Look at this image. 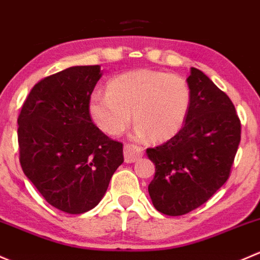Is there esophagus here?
I'll return each mask as SVG.
<instances>
[{"label": "esophagus", "instance_id": "obj_1", "mask_svg": "<svg viewBox=\"0 0 260 260\" xmlns=\"http://www.w3.org/2000/svg\"><path fill=\"white\" fill-rule=\"evenodd\" d=\"M141 148L135 144H125L124 145V159L125 162H135L140 159Z\"/></svg>", "mask_w": 260, "mask_h": 260}]
</instances>
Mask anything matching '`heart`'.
Wrapping results in <instances>:
<instances>
[{
    "label": "heart",
    "instance_id": "obj_1",
    "mask_svg": "<svg viewBox=\"0 0 260 260\" xmlns=\"http://www.w3.org/2000/svg\"><path fill=\"white\" fill-rule=\"evenodd\" d=\"M191 89L180 75L155 70H135L114 77L108 92L96 91L89 101L92 121L104 133L119 136L129 126L131 114L136 135L155 141L173 138L185 124Z\"/></svg>",
    "mask_w": 260,
    "mask_h": 260
}]
</instances>
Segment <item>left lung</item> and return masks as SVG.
I'll list each match as a JSON object with an SVG mask.
<instances>
[{
  "label": "left lung",
  "mask_w": 260,
  "mask_h": 260,
  "mask_svg": "<svg viewBox=\"0 0 260 260\" xmlns=\"http://www.w3.org/2000/svg\"><path fill=\"white\" fill-rule=\"evenodd\" d=\"M191 106L184 126L167 143L146 150L155 164L149 194L165 215L188 214L210 199L232 171L242 125L232 100L198 69L186 79Z\"/></svg>",
  "instance_id": "1"
}]
</instances>
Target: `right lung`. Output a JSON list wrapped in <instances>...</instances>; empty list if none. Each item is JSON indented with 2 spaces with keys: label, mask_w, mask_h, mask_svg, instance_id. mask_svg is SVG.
<instances>
[{
  "label": "right lung",
  "mask_w": 260,
  "mask_h": 260,
  "mask_svg": "<svg viewBox=\"0 0 260 260\" xmlns=\"http://www.w3.org/2000/svg\"><path fill=\"white\" fill-rule=\"evenodd\" d=\"M100 66H74L40 80L18 115L20 162L49 204L82 214L100 203L124 161L122 144L92 122L89 101Z\"/></svg>",
  "instance_id": "right-lung-1"
}]
</instances>
